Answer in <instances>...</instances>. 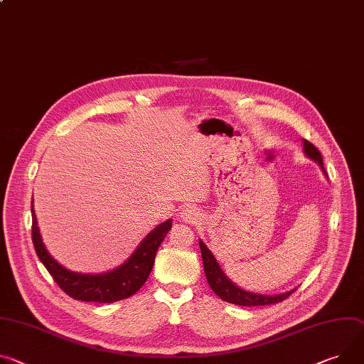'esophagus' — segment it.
Returning <instances> with one entry per match:
<instances>
[{"label":"esophagus","instance_id":"1","mask_svg":"<svg viewBox=\"0 0 364 364\" xmlns=\"http://www.w3.org/2000/svg\"><path fill=\"white\" fill-rule=\"evenodd\" d=\"M200 212L197 210L196 208H186V209H183L181 210V213H180V219L183 220V222H186V223H194V222H197L200 219Z\"/></svg>","mask_w":364,"mask_h":364}]
</instances>
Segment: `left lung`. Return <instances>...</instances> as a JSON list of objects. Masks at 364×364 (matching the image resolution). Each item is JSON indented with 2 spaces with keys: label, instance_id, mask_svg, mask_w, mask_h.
<instances>
[{
  "label": "left lung",
  "instance_id": "8db88e82",
  "mask_svg": "<svg viewBox=\"0 0 364 364\" xmlns=\"http://www.w3.org/2000/svg\"><path fill=\"white\" fill-rule=\"evenodd\" d=\"M302 144H304V154L309 159L315 161L319 165V168L322 170L323 176L326 177L321 152L308 141H304ZM199 245H200V251H202V259H203L205 274H206L208 283H209L210 289L213 290V293H216L222 301H225L228 304H234V305H240V306L273 305V304L283 302L294 291V289H291V290L280 293V294H261V293H252L245 289H241L223 273L216 257L212 254V251L206 247V244L202 240H199Z\"/></svg>",
  "mask_w": 364,
  "mask_h": 364
}]
</instances>
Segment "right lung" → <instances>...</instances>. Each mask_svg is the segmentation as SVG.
Returning <instances> with one entry per match:
<instances>
[{
  "instance_id": "obj_1",
  "label": "right lung",
  "mask_w": 364,
  "mask_h": 364,
  "mask_svg": "<svg viewBox=\"0 0 364 364\" xmlns=\"http://www.w3.org/2000/svg\"><path fill=\"white\" fill-rule=\"evenodd\" d=\"M31 219L33 245H35L39 259L42 261L46 270L50 273L53 280L58 283V286L77 301L98 304H112L126 299V297L135 294L144 286L154 267L155 254L161 242L164 241L165 235L168 234L173 223V220L168 219L155 226L141 241L134 254H132L123 264H120L119 267L106 273L90 274L77 273L65 269L62 264H59L49 254L42 241L36 213L33 210V202Z\"/></svg>"
}]
</instances>
